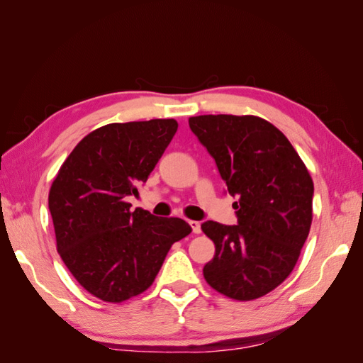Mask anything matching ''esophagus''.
Instances as JSON below:
<instances>
[{
    "instance_id": "1",
    "label": "esophagus",
    "mask_w": 363,
    "mask_h": 363,
    "mask_svg": "<svg viewBox=\"0 0 363 363\" xmlns=\"http://www.w3.org/2000/svg\"><path fill=\"white\" fill-rule=\"evenodd\" d=\"M189 225L191 226V230H194V234H199V233H201V223H199V221L190 220Z\"/></svg>"
}]
</instances>
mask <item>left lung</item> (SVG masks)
<instances>
[{
    "instance_id": "1",
    "label": "left lung",
    "mask_w": 363,
    "mask_h": 363,
    "mask_svg": "<svg viewBox=\"0 0 363 363\" xmlns=\"http://www.w3.org/2000/svg\"><path fill=\"white\" fill-rule=\"evenodd\" d=\"M189 126L237 198V225H201L215 243L204 279L233 299L264 296L287 279L309 235L312 177L289 138L259 117L199 115Z\"/></svg>"
}]
</instances>
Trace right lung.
<instances>
[{
  "mask_svg": "<svg viewBox=\"0 0 363 363\" xmlns=\"http://www.w3.org/2000/svg\"><path fill=\"white\" fill-rule=\"evenodd\" d=\"M177 130L176 120L112 123L76 145L48 196L57 251L91 295L121 303L150 287L187 221L154 217L126 198L138 195Z\"/></svg>",
  "mask_w": 363,
  "mask_h": 363,
  "instance_id": "1",
  "label": "right lung"
}]
</instances>
